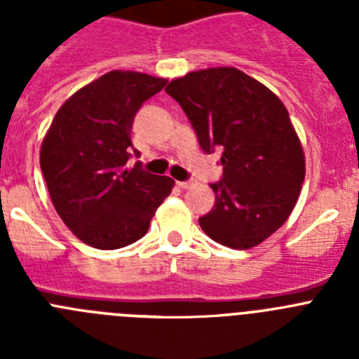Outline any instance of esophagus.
<instances>
[{"instance_id":"1","label":"esophagus","mask_w":359,"mask_h":359,"mask_svg":"<svg viewBox=\"0 0 359 359\" xmlns=\"http://www.w3.org/2000/svg\"><path fill=\"white\" fill-rule=\"evenodd\" d=\"M196 185V182H192V180H189V182H177V187H180V189H192V187Z\"/></svg>"}]
</instances>
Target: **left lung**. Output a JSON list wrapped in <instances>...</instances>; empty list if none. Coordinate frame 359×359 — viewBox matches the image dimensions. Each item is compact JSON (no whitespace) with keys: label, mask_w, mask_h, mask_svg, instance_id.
I'll return each mask as SVG.
<instances>
[{"label":"left lung","mask_w":359,"mask_h":359,"mask_svg":"<svg viewBox=\"0 0 359 359\" xmlns=\"http://www.w3.org/2000/svg\"><path fill=\"white\" fill-rule=\"evenodd\" d=\"M205 152L221 149L223 180L199 226L215 243L250 250L277 231L300 196L306 158L280 98L231 66L199 69L165 88Z\"/></svg>","instance_id":"8db88e82"}]
</instances>
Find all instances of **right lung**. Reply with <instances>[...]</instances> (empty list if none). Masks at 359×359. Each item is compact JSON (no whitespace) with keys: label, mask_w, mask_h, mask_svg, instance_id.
Returning a JSON list of instances; mask_svg holds the SVG:
<instances>
[{"label":"right lung","mask_w":359,"mask_h":359,"mask_svg":"<svg viewBox=\"0 0 359 359\" xmlns=\"http://www.w3.org/2000/svg\"><path fill=\"white\" fill-rule=\"evenodd\" d=\"M165 79L113 69L59 107L41 145V170L57 214L98 250L123 248L147 233L174 180L128 169L136 111Z\"/></svg>","instance_id":"add662e5"}]
</instances>
